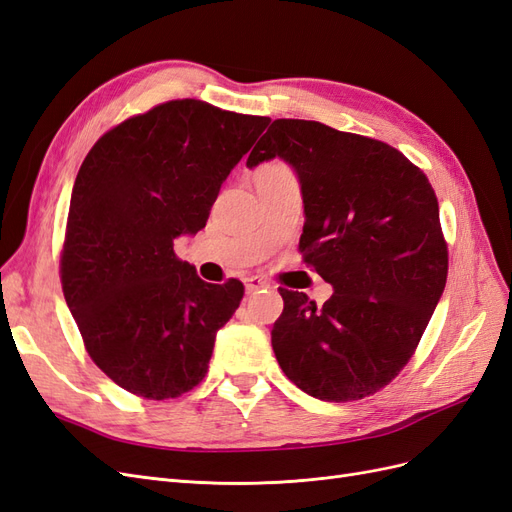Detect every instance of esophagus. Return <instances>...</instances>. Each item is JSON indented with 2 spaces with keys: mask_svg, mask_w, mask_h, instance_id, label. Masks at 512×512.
I'll use <instances>...</instances> for the list:
<instances>
[{
  "mask_svg": "<svg viewBox=\"0 0 512 512\" xmlns=\"http://www.w3.org/2000/svg\"><path fill=\"white\" fill-rule=\"evenodd\" d=\"M260 288H267V282H265V280H260V277H256V275L245 277V290H247V292H256V290H260Z\"/></svg>",
  "mask_w": 512,
  "mask_h": 512,
  "instance_id": "esophagus-1",
  "label": "esophagus"
}]
</instances>
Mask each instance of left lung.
Here are the masks:
<instances>
[{
	"label": "left lung",
	"instance_id": "obj_1",
	"mask_svg": "<svg viewBox=\"0 0 512 512\" xmlns=\"http://www.w3.org/2000/svg\"><path fill=\"white\" fill-rule=\"evenodd\" d=\"M275 156L301 181L303 262L335 288L322 307L280 288L275 359L316 399L374 395L410 361L446 286L436 192L395 147L320 121L275 119L247 166Z\"/></svg>",
	"mask_w": 512,
	"mask_h": 512
}]
</instances>
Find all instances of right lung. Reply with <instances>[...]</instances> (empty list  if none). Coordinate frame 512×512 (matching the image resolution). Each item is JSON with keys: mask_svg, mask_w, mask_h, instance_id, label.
<instances>
[{"mask_svg": "<svg viewBox=\"0 0 512 512\" xmlns=\"http://www.w3.org/2000/svg\"><path fill=\"white\" fill-rule=\"evenodd\" d=\"M269 117L183 98L104 132L76 175L59 277L85 350L121 389L175 399L203 382L243 284H207L175 254Z\"/></svg>", "mask_w": 512, "mask_h": 512, "instance_id": "1", "label": "right lung"}]
</instances>
